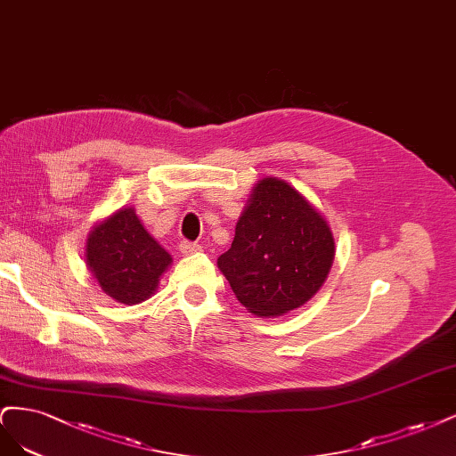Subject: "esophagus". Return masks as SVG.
Wrapping results in <instances>:
<instances>
[{
	"mask_svg": "<svg viewBox=\"0 0 456 456\" xmlns=\"http://www.w3.org/2000/svg\"><path fill=\"white\" fill-rule=\"evenodd\" d=\"M200 249H202V246H200V244H197V242H189V240L180 242V252H182L183 256H193V254H199Z\"/></svg>",
	"mask_w": 456,
	"mask_h": 456,
	"instance_id": "esophagus-1",
	"label": "esophagus"
}]
</instances>
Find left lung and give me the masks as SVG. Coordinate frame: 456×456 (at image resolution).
I'll use <instances>...</instances> for the list:
<instances>
[{"mask_svg":"<svg viewBox=\"0 0 456 456\" xmlns=\"http://www.w3.org/2000/svg\"><path fill=\"white\" fill-rule=\"evenodd\" d=\"M333 256L326 219L291 185L265 178L256 185L217 267L249 313L282 316L320 289Z\"/></svg>","mask_w":456,"mask_h":456,"instance_id":"obj_1","label":"left lung"}]
</instances>
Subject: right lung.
I'll list each match as a JSON object with an SVG mask.
<instances>
[{"label": "right lung", "instance_id": "1", "mask_svg": "<svg viewBox=\"0 0 456 456\" xmlns=\"http://www.w3.org/2000/svg\"><path fill=\"white\" fill-rule=\"evenodd\" d=\"M170 261V254L143 229L132 208H121L104 219L86 240V263L98 284L125 305L151 297Z\"/></svg>", "mask_w": 456, "mask_h": 456}]
</instances>
